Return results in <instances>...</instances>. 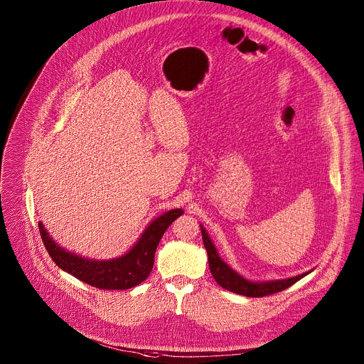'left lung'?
Instances as JSON below:
<instances>
[{"label": "left lung", "instance_id": "1", "mask_svg": "<svg viewBox=\"0 0 364 364\" xmlns=\"http://www.w3.org/2000/svg\"><path fill=\"white\" fill-rule=\"evenodd\" d=\"M201 228V237H203V243L204 247L207 250V255H209V267H210V272L213 275V278L216 279V282L228 289L232 291L235 294L239 295H245V296H265V295H271V294H277L281 292L287 288H289L291 285H294L296 281H299L301 278H304L305 275H308L309 272L301 274L298 277H292V278H287V279H277V281H265V282H252L246 278H243L242 275H239L236 271H233L228 264H225L209 233L204 230V228L200 225Z\"/></svg>", "mask_w": 364, "mask_h": 364}]
</instances>
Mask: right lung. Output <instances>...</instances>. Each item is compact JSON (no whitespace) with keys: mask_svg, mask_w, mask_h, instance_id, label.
I'll return each instance as SVG.
<instances>
[{"mask_svg":"<svg viewBox=\"0 0 364 364\" xmlns=\"http://www.w3.org/2000/svg\"><path fill=\"white\" fill-rule=\"evenodd\" d=\"M183 213L181 209H173L152 220L132 249L109 261H95L68 252L48 236L41 222L38 230L46 250L65 272L99 289H129L148 278L154 267L155 250L164 232Z\"/></svg>","mask_w":364,"mask_h":364,"instance_id":"obj_1","label":"right lung"}]
</instances>
